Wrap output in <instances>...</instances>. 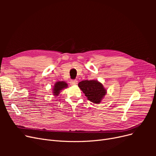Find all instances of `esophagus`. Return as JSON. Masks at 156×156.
I'll list each match as a JSON object with an SVG mask.
<instances>
[{
    "instance_id": "obj_1",
    "label": "esophagus",
    "mask_w": 156,
    "mask_h": 156,
    "mask_svg": "<svg viewBox=\"0 0 156 156\" xmlns=\"http://www.w3.org/2000/svg\"><path fill=\"white\" fill-rule=\"evenodd\" d=\"M70 84L72 86L76 85V84H77V80H72V81H70Z\"/></svg>"
}]
</instances>
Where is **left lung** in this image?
Instances as JSON below:
<instances>
[{"mask_svg":"<svg viewBox=\"0 0 156 156\" xmlns=\"http://www.w3.org/2000/svg\"><path fill=\"white\" fill-rule=\"evenodd\" d=\"M78 87L89 101L99 104L107 94V89L98 80H84L79 82Z\"/></svg>","mask_w":156,"mask_h":156,"instance_id":"obj_1","label":"left lung"}]
</instances>
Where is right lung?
Returning a JSON list of instances; mask_svg holds the SVG:
<instances>
[{"label": "right lung", "instance_id": "add662e5", "mask_svg": "<svg viewBox=\"0 0 156 156\" xmlns=\"http://www.w3.org/2000/svg\"><path fill=\"white\" fill-rule=\"evenodd\" d=\"M68 84L64 82V81H57L55 83L54 86L53 87V94L55 96H58L60 92L62 90L68 88Z\"/></svg>", "mask_w": 156, "mask_h": 156}]
</instances>
